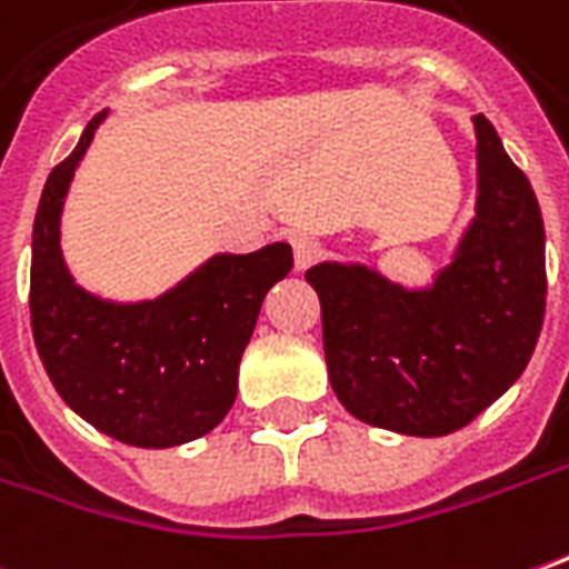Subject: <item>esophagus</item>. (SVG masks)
<instances>
[{"label":"esophagus","instance_id":"obj_1","mask_svg":"<svg viewBox=\"0 0 569 569\" xmlns=\"http://www.w3.org/2000/svg\"><path fill=\"white\" fill-rule=\"evenodd\" d=\"M292 252H296V268L298 271H305V268H311L317 256H320V243L308 237V233H296L292 237Z\"/></svg>","mask_w":569,"mask_h":569}]
</instances>
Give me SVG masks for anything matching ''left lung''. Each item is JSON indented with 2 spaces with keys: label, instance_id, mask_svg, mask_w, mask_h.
<instances>
[{
  "label": "left lung",
  "instance_id": "obj_1",
  "mask_svg": "<svg viewBox=\"0 0 569 569\" xmlns=\"http://www.w3.org/2000/svg\"><path fill=\"white\" fill-rule=\"evenodd\" d=\"M478 134V200L450 264L422 289L376 268L320 261L332 391L360 422L409 437L459 431L520 379L546 317V228L536 193L487 117Z\"/></svg>",
  "mask_w": 569,
  "mask_h": 569
}]
</instances>
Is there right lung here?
Listing matches in <instances>:
<instances>
[{
    "label": "right lung",
    "mask_w": 569,
    "mask_h": 569,
    "mask_svg": "<svg viewBox=\"0 0 569 569\" xmlns=\"http://www.w3.org/2000/svg\"><path fill=\"white\" fill-rule=\"evenodd\" d=\"M107 113L54 166L33 221L30 323L63 403L129 447L166 450L209 435L237 400L240 357L261 301L292 271V246L218 252L162 296L110 301L73 280L61 252L70 181Z\"/></svg>",
    "instance_id": "1"
}]
</instances>
